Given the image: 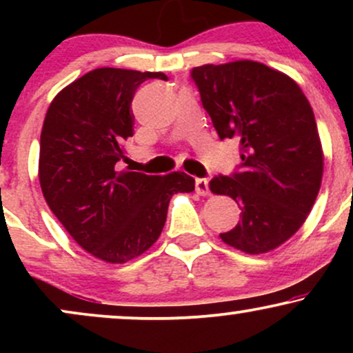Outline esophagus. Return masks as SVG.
Segmentation results:
<instances>
[{
	"label": "esophagus",
	"instance_id": "1",
	"mask_svg": "<svg viewBox=\"0 0 353 353\" xmlns=\"http://www.w3.org/2000/svg\"><path fill=\"white\" fill-rule=\"evenodd\" d=\"M196 192L201 194V196H209L210 189H209V179H196Z\"/></svg>",
	"mask_w": 353,
	"mask_h": 353
}]
</instances>
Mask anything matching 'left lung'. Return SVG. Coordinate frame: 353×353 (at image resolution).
I'll return each instance as SVG.
<instances>
[{
	"mask_svg": "<svg viewBox=\"0 0 353 353\" xmlns=\"http://www.w3.org/2000/svg\"><path fill=\"white\" fill-rule=\"evenodd\" d=\"M221 139H237L242 163L209 182L241 205L221 234L245 254L275 249L301 229L322 182L323 152L314 111L292 78L257 61L204 64L190 71Z\"/></svg>",
	"mask_w": 353,
	"mask_h": 353,
	"instance_id": "8db88e82",
	"label": "left lung"
}]
</instances>
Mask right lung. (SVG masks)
Wrapping results in <instances>:
<instances>
[{
  "label": "right lung",
  "mask_w": 353,
  "mask_h": 353,
  "mask_svg": "<svg viewBox=\"0 0 353 353\" xmlns=\"http://www.w3.org/2000/svg\"><path fill=\"white\" fill-rule=\"evenodd\" d=\"M163 72L99 68L58 92L44 117L39 184L64 229L89 254L124 264L163 232L169 201L192 192L185 172L148 176L117 171L123 143L134 134L136 89Z\"/></svg>",
  "instance_id": "obj_1"
}]
</instances>
